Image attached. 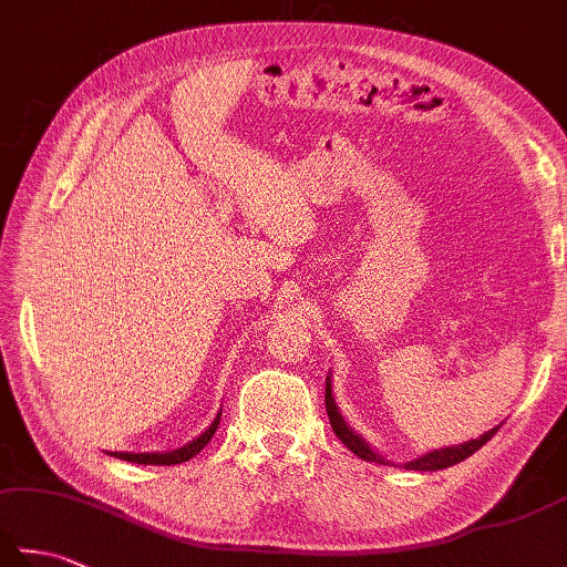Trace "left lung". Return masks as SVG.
Returning a JSON list of instances; mask_svg holds the SVG:
<instances>
[{
  "label": "left lung",
  "instance_id": "left-lung-1",
  "mask_svg": "<svg viewBox=\"0 0 567 567\" xmlns=\"http://www.w3.org/2000/svg\"><path fill=\"white\" fill-rule=\"evenodd\" d=\"M327 412H329V421H331V429L336 436L341 439L343 445H348V451H353L358 457H363V461H370V463H380L384 465L388 461H382V457L378 453L370 451V445L358 436V433H353V429L346 424L343 416L339 414V409H336L333 404V396H331V382L327 380ZM499 431V426H495L492 431L483 433L480 439H473L467 443H461V445H451V449H441V451H433V453H426L416 457V461L412 463H404L406 470H443V467H451L455 463L465 461V457L473 455L475 451L483 449V445L495 436V433Z\"/></svg>",
  "mask_w": 567,
  "mask_h": 567
}]
</instances>
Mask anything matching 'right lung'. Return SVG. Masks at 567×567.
Here are the masks:
<instances>
[{"instance_id": "add662e5", "label": "right lung", "mask_w": 567, "mask_h": 567, "mask_svg": "<svg viewBox=\"0 0 567 567\" xmlns=\"http://www.w3.org/2000/svg\"><path fill=\"white\" fill-rule=\"evenodd\" d=\"M219 421H221V414H216L214 424L202 433V436H197L192 443L183 445V449L177 451H171V453H112L114 457H122V461H128V463H138V465H177V463H185L189 461V457H195L204 445H207L214 436V431L219 429Z\"/></svg>"}]
</instances>
